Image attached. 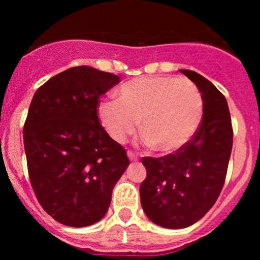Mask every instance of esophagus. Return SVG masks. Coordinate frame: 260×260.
Returning a JSON list of instances; mask_svg holds the SVG:
<instances>
[{"mask_svg": "<svg viewBox=\"0 0 260 260\" xmlns=\"http://www.w3.org/2000/svg\"><path fill=\"white\" fill-rule=\"evenodd\" d=\"M127 156H128V158L132 160V161H137V160H138L137 155H135V153L133 152V151H127Z\"/></svg>", "mask_w": 260, "mask_h": 260, "instance_id": "1", "label": "esophagus"}]
</instances>
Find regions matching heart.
I'll use <instances>...</instances> for the list:
<instances>
[{"label": "heart", "instance_id": "1", "mask_svg": "<svg viewBox=\"0 0 260 260\" xmlns=\"http://www.w3.org/2000/svg\"><path fill=\"white\" fill-rule=\"evenodd\" d=\"M203 114L198 87L186 78L141 77L118 88L117 99L98 104V117L105 132L123 143L138 127L142 141L161 153L183 148L197 133Z\"/></svg>", "mask_w": 260, "mask_h": 260}]
</instances>
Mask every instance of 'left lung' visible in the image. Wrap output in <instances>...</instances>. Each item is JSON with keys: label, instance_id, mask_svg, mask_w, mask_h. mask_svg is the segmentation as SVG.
<instances>
[{"label": "left lung", "instance_id": "1", "mask_svg": "<svg viewBox=\"0 0 260 260\" xmlns=\"http://www.w3.org/2000/svg\"><path fill=\"white\" fill-rule=\"evenodd\" d=\"M180 71L201 91L203 117L183 148L162 157L142 158L147 177L139 187L148 219L168 229L187 228L211 210L224 186L233 146L226 99L198 73Z\"/></svg>", "mask_w": 260, "mask_h": 260}]
</instances>
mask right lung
<instances>
[{"instance_id": "obj_1", "label": "right lung", "mask_w": 260, "mask_h": 260, "mask_svg": "<svg viewBox=\"0 0 260 260\" xmlns=\"http://www.w3.org/2000/svg\"><path fill=\"white\" fill-rule=\"evenodd\" d=\"M119 77L77 66L38 89L23 127L32 189L45 212L68 226L102 220L126 171V151L99 122V99Z\"/></svg>"}]
</instances>
